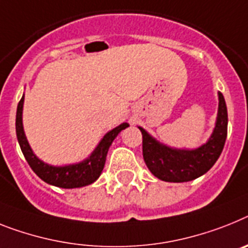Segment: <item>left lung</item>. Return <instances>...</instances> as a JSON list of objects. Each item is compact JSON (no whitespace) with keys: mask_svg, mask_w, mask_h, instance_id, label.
Wrapping results in <instances>:
<instances>
[{"mask_svg":"<svg viewBox=\"0 0 248 248\" xmlns=\"http://www.w3.org/2000/svg\"><path fill=\"white\" fill-rule=\"evenodd\" d=\"M218 114L216 127L209 140L194 150L172 149L156 141L142 127V155L145 164L160 180L170 183L190 182L199 178L216 164L227 139L228 114L222 93H218Z\"/></svg>","mask_w":248,"mask_h":248,"instance_id":"obj_1","label":"left lung"}]
</instances>
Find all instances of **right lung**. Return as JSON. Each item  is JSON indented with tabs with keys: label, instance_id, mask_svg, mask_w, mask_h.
Here are the masks:
<instances>
[{
	"label": "right lung",
	"instance_id": "add662e5",
	"mask_svg": "<svg viewBox=\"0 0 248 248\" xmlns=\"http://www.w3.org/2000/svg\"><path fill=\"white\" fill-rule=\"evenodd\" d=\"M22 107H24V95L18 102L17 112H16V135H17L18 143H20L25 159L41 180L50 185H55L64 189L80 188V186L94 183L105 168L106 157H107L108 149L111 146V143L121 131L128 127V124L124 122L107 132L98 143V146L91 154V156L82 163L70 164L65 166H53L41 161L32 153L28 139L25 136L24 126H22Z\"/></svg>",
	"mask_w": 248,
	"mask_h": 248
}]
</instances>
